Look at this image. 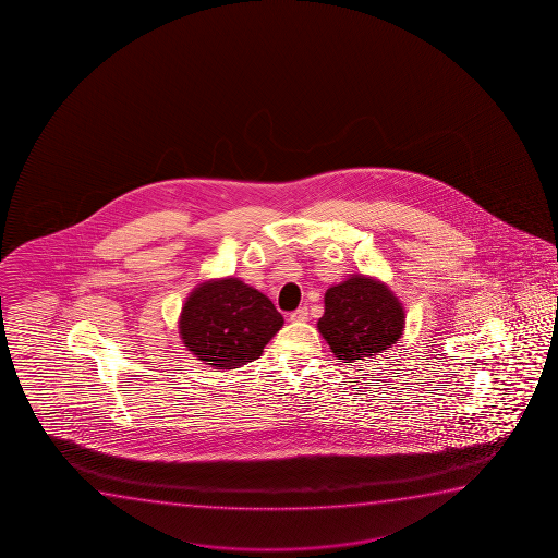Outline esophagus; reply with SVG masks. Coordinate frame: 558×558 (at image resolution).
I'll return each instance as SVG.
<instances>
[{"mask_svg":"<svg viewBox=\"0 0 558 558\" xmlns=\"http://www.w3.org/2000/svg\"><path fill=\"white\" fill-rule=\"evenodd\" d=\"M291 322H306L308 320V311H306L305 306H301L298 311H293L290 314Z\"/></svg>","mask_w":558,"mask_h":558,"instance_id":"obj_1","label":"esophagus"}]
</instances>
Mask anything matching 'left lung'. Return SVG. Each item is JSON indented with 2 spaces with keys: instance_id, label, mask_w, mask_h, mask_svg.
Masks as SVG:
<instances>
[{
  "instance_id": "left-lung-1",
  "label": "left lung",
  "mask_w": 558,
  "mask_h": 558,
  "mask_svg": "<svg viewBox=\"0 0 558 558\" xmlns=\"http://www.w3.org/2000/svg\"><path fill=\"white\" fill-rule=\"evenodd\" d=\"M318 320L322 337L337 360L356 362L387 351L404 331V306L385 283L352 275L331 286Z\"/></svg>"
}]
</instances>
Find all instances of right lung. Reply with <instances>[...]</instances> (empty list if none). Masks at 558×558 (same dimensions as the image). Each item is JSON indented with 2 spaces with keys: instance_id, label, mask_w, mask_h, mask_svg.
Segmentation results:
<instances>
[{
  "instance_id": "add662e5",
  "label": "right lung",
  "mask_w": 558,
  "mask_h": 558,
  "mask_svg": "<svg viewBox=\"0 0 558 558\" xmlns=\"http://www.w3.org/2000/svg\"><path fill=\"white\" fill-rule=\"evenodd\" d=\"M282 326L272 301L238 278L199 283L179 318L184 347L215 369H236L259 359Z\"/></svg>"
}]
</instances>
